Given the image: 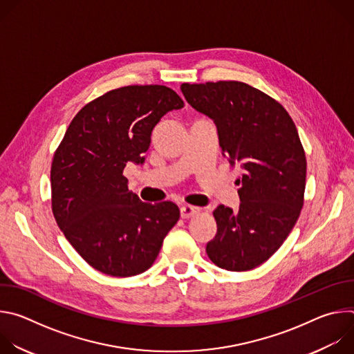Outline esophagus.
I'll list each match as a JSON object with an SVG mask.
<instances>
[{"label":"esophagus","instance_id":"34e87169","mask_svg":"<svg viewBox=\"0 0 354 354\" xmlns=\"http://www.w3.org/2000/svg\"><path fill=\"white\" fill-rule=\"evenodd\" d=\"M198 212H200V209H198V207L189 206V205H185V206H182V207H180V216H182V218L193 217V216H196Z\"/></svg>","mask_w":354,"mask_h":354}]
</instances>
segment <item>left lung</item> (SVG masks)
Segmentation results:
<instances>
[{"label":"left lung","instance_id":"left-lung-1","mask_svg":"<svg viewBox=\"0 0 354 354\" xmlns=\"http://www.w3.org/2000/svg\"><path fill=\"white\" fill-rule=\"evenodd\" d=\"M187 104L210 118L223 156L242 168L239 210L220 205L206 252L231 272L255 269L283 245L304 205L307 160L287 111L239 81L182 84Z\"/></svg>","mask_w":354,"mask_h":354}]
</instances>
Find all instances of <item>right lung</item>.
<instances>
[{"instance_id":"add662e5","label":"right lung","mask_w":354,"mask_h":354,"mask_svg":"<svg viewBox=\"0 0 354 354\" xmlns=\"http://www.w3.org/2000/svg\"><path fill=\"white\" fill-rule=\"evenodd\" d=\"M183 108L164 85H130L85 105L55 153L50 182L57 225L93 269L130 277L151 268L179 220L172 201L144 203L129 190L127 162L142 164L151 131Z\"/></svg>"}]
</instances>
